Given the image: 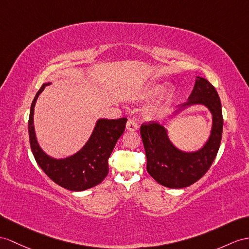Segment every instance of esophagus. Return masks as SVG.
Instances as JSON below:
<instances>
[{
	"instance_id": "esophagus-1",
	"label": "esophagus",
	"mask_w": 249,
	"mask_h": 249,
	"mask_svg": "<svg viewBox=\"0 0 249 249\" xmlns=\"http://www.w3.org/2000/svg\"><path fill=\"white\" fill-rule=\"evenodd\" d=\"M125 128L128 131H136L137 128H138V124H137L136 121L129 119L128 123H126V124H125Z\"/></svg>"
}]
</instances>
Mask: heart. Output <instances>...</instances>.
<instances>
[{
	"label": "heart",
	"mask_w": 249,
	"mask_h": 249,
	"mask_svg": "<svg viewBox=\"0 0 249 249\" xmlns=\"http://www.w3.org/2000/svg\"><path fill=\"white\" fill-rule=\"evenodd\" d=\"M162 90V87L161 86H151L150 88H148V89L145 90V96L147 97H152V96H155L157 94H160ZM172 100V93L169 92L167 93L165 99H163V102H165V105L169 104ZM160 111V107L156 108V112Z\"/></svg>",
	"instance_id": "obj_1"
}]
</instances>
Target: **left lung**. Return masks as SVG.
<instances>
[{"instance_id":"8db88e82","label":"left lung","mask_w":249,"mask_h":249,"mask_svg":"<svg viewBox=\"0 0 249 249\" xmlns=\"http://www.w3.org/2000/svg\"><path fill=\"white\" fill-rule=\"evenodd\" d=\"M196 78L188 101L179 105L177 112L195 105L205 106L210 111L211 133L202 149L195 152L180 151L169 139L167 129L154 121L141 126L147 171L157 183L168 188H185L203 178L213 162L221 144L223 115L219 94L207 79Z\"/></svg>"}]
</instances>
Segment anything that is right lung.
I'll use <instances>...</instances> for the list:
<instances>
[{"label":"right lung","mask_w":249,"mask_h":249,"mask_svg":"<svg viewBox=\"0 0 249 249\" xmlns=\"http://www.w3.org/2000/svg\"><path fill=\"white\" fill-rule=\"evenodd\" d=\"M44 83L36 94L30 107L28 133L35 160L53 181L71 191H83L100 184L108 173V157L123 135L126 118L98 119L88 142L74 155L66 159H53L40 148L34 126L35 105L45 87Z\"/></svg>","instance_id":"add662e5"}]
</instances>
